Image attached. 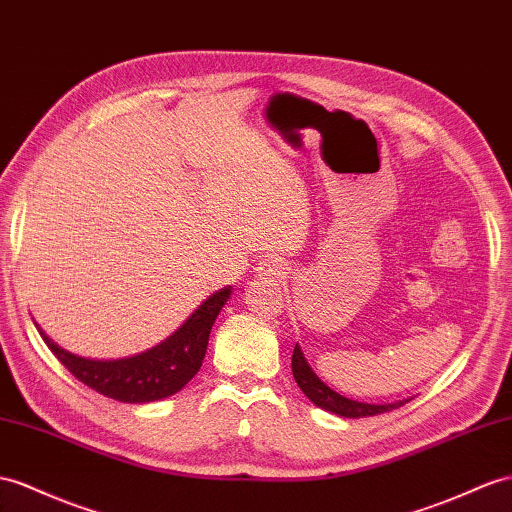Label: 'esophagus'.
<instances>
[{"instance_id": "34e87169", "label": "esophagus", "mask_w": 512, "mask_h": 512, "mask_svg": "<svg viewBox=\"0 0 512 512\" xmlns=\"http://www.w3.org/2000/svg\"><path fill=\"white\" fill-rule=\"evenodd\" d=\"M259 272H261V277H266V279H279L283 274V266H281L279 259L268 257L259 264Z\"/></svg>"}]
</instances>
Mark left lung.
<instances>
[{"mask_svg": "<svg viewBox=\"0 0 512 512\" xmlns=\"http://www.w3.org/2000/svg\"><path fill=\"white\" fill-rule=\"evenodd\" d=\"M292 372L296 383L300 387V391L305 393V396L320 406L324 411H331L335 415H342V417H370V415H378V413H387L398 409L404 402L409 400H402V402H393V404H368V402H357V400H350L346 396H339L337 391H333L331 387H326L320 378L316 376L309 368L307 359L303 357V352H300L298 344L294 348V355H292Z\"/></svg>", "mask_w": 512, "mask_h": 512, "instance_id": "8db88e82", "label": "left lung"}]
</instances>
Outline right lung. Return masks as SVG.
<instances>
[{
	"instance_id": "1",
	"label": "right lung",
	"mask_w": 512,
	"mask_h": 512,
	"mask_svg": "<svg viewBox=\"0 0 512 512\" xmlns=\"http://www.w3.org/2000/svg\"><path fill=\"white\" fill-rule=\"evenodd\" d=\"M229 294V287L214 292L179 326V331L164 339L160 346L129 359H84L51 342L41 331V326H38V333L64 368L90 389L119 402H153L173 396L201 370L209 331H212L214 320L222 305L227 303Z\"/></svg>"
}]
</instances>
